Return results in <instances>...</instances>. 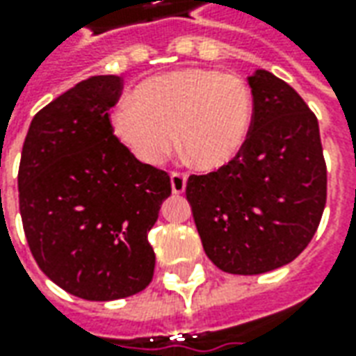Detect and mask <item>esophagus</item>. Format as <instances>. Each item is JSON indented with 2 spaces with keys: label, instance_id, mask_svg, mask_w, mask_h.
I'll use <instances>...</instances> for the list:
<instances>
[{
  "label": "esophagus",
  "instance_id": "obj_1",
  "mask_svg": "<svg viewBox=\"0 0 356 356\" xmlns=\"http://www.w3.org/2000/svg\"><path fill=\"white\" fill-rule=\"evenodd\" d=\"M185 186H186L185 173L173 171V173H171V191H173V194H181L183 191H185Z\"/></svg>",
  "mask_w": 356,
  "mask_h": 356
}]
</instances>
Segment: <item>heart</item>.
<instances>
[{"label":"heart","mask_w":356,"mask_h":356,"mask_svg":"<svg viewBox=\"0 0 356 356\" xmlns=\"http://www.w3.org/2000/svg\"><path fill=\"white\" fill-rule=\"evenodd\" d=\"M254 89L238 74L181 68L143 81L112 114V131L135 158L162 163L179 147L204 171L231 165L252 137Z\"/></svg>","instance_id":"1"}]
</instances>
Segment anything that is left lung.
Segmentation results:
<instances>
[{"label": "left lung", "instance_id": "obj_1", "mask_svg": "<svg viewBox=\"0 0 356 356\" xmlns=\"http://www.w3.org/2000/svg\"><path fill=\"white\" fill-rule=\"evenodd\" d=\"M255 122L244 152L223 170L191 175L186 200L202 246L231 275H261L293 261L326 206L318 120L286 81L250 78Z\"/></svg>", "mask_w": 356, "mask_h": 356}]
</instances>
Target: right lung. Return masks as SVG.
Instances as JSON below:
<instances>
[{
	"mask_svg": "<svg viewBox=\"0 0 356 356\" xmlns=\"http://www.w3.org/2000/svg\"><path fill=\"white\" fill-rule=\"evenodd\" d=\"M118 76H93L32 120L19 165V208L30 252L45 276L88 301L145 290L148 244L170 175L139 162L112 131Z\"/></svg>",
	"mask_w": 356,
	"mask_h": 356,
	"instance_id": "right-lung-1",
	"label": "right lung"
}]
</instances>
